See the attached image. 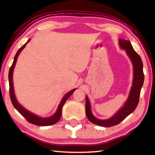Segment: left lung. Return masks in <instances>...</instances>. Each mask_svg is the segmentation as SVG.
Returning <instances> with one entry per match:
<instances>
[{
    "instance_id": "1",
    "label": "left lung",
    "mask_w": 155,
    "mask_h": 155,
    "mask_svg": "<svg viewBox=\"0 0 155 155\" xmlns=\"http://www.w3.org/2000/svg\"><path fill=\"white\" fill-rule=\"evenodd\" d=\"M119 44L121 48L126 51L134 67V78H133L132 86L128 99L124 103V106L111 118L99 119L95 117L93 114L90 101L87 95L86 96V114L87 117L93 124L103 127H110L117 125L136 110L138 104L141 88L144 82L143 65L140 57L134 51L131 43L128 40L119 38Z\"/></svg>"
}]
</instances>
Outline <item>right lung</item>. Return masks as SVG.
Segmentation results:
<instances>
[{
  "mask_svg": "<svg viewBox=\"0 0 155 155\" xmlns=\"http://www.w3.org/2000/svg\"><path fill=\"white\" fill-rule=\"evenodd\" d=\"M30 41V39L28 40V41L25 44H24L22 46H21L20 48L19 49V51L17 52L16 55L15 56L14 61H13V63L12 64L11 67L10 68L9 70V74H8V78H9V85H10V99H11V102L14 106V107L16 109V110L18 111V112L20 113V114L22 115V116L25 117V118L27 119V121H29V123L32 124H34V125L36 126H50V125H53V124H56L57 122L59 121V119H60L61 115H62V107L65 103V102L67 101V100L70 97V95L72 94V93L74 92V91L77 88L73 89L65 94L64 97H62V99L61 100V101L59 104L58 107L57 109L56 112L55 114H54L53 116L49 117H45V118H43V117H40L37 116L36 114H33L29 111H28L27 109L23 107L19 103L18 101L15 97V91H14V87H13V81H12V74H13V71H14V68L15 67V64H16L17 58L19 55V53H21V51L25 48L27 43Z\"/></svg>",
  "mask_w": 155,
  "mask_h": 155,
  "instance_id": "right-lung-1",
  "label": "right lung"
}]
</instances>
